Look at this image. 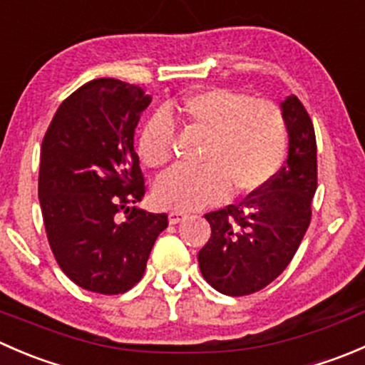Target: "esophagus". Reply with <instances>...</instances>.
<instances>
[{"label":"esophagus","mask_w":365,"mask_h":365,"mask_svg":"<svg viewBox=\"0 0 365 365\" xmlns=\"http://www.w3.org/2000/svg\"><path fill=\"white\" fill-rule=\"evenodd\" d=\"M185 217H187V212H183V210H173V212L169 213V222L178 224V222H182Z\"/></svg>","instance_id":"34e87169"}]
</instances>
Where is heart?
<instances>
[{"label":"heart","instance_id":"obj_1","mask_svg":"<svg viewBox=\"0 0 365 365\" xmlns=\"http://www.w3.org/2000/svg\"><path fill=\"white\" fill-rule=\"evenodd\" d=\"M173 116L182 118L190 132L205 135V141L197 155L200 168L175 169L157 182L155 200L165 208L196 210L219 203L227 192H257L281 169L288 128L274 102L210 88L169 106L168 111L153 113L139 134V155L148 168H164L173 159Z\"/></svg>","mask_w":365,"mask_h":365}]
</instances>
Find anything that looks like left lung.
<instances>
[{"label": "left lung", "mask_w": 365, "mask_h": 365, "mask_svg": "<svg viewBox=\"0 0 365 365\" xmlns=\"http://www.w3.org/2000/svg\"><path fill=\"white\" fill-rule=\"evenodd\" d=\"M289 135L286 164L240 205L206 213L212 235L197 254L205 281L217 292L244 297L279 277L311 224L318 187L314 127L292 95L281 104Z\"/></svg>", "instance_id": "8db88e82"}]
</instances>
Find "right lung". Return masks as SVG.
<instances>
[{
    "instance_id": "right-lung-1",
    "label": "right lung",
    "mask_w": 365,
    "mask_h": 365,
    "mask_svg": "<svg viewBox=\"0 0 365 365\" xmlns=\"http://www.w3.org/2000/svg\"><path fill=\"white\" fill-rule=\"evenodd\" d=\"M150 102L135 84L90 81L61 102L43 135L38 200L47 240L65 275L88 292L134 288L168 227V213L132 206L146 192L134 134Z\"/></svg>"
}]
</instances>
